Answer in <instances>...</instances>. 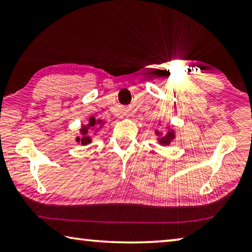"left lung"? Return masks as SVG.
<instances>
[{
	"mask_svg": "<svg viewBox=\"0 0 252 252\" xmlns=\"http://www.w3.org/2000/svg\"><path fill=\"white\" fill-rule=\"evenodd\" d=\"M172 134H173V132H170V133L167 136H164V138L160 139V143H162V144L170 143V141H171V139H172Z\"/></svg>",
	"mask_w": 252,
	"mask_h": 252,
	"instance_id": "1",
	"label": "left lung"
}]
</instances>
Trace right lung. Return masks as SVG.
Masks as SVG:
<instances>
[{"instance_id":"right-lung-1","label":"right lung","mask_w":252,"mask_h":252,"mask_svg":"<svg viewBox=\"0 0 252 252\" xmlns=\"http://www.w3.org/2000/svg\"><path fill=\"white\" fill-rule=\"evenodd\" d=\"M102 125H103V123H102L101 121H96L94 118H91L90 122H89V125L83 126L82 129H81V134H82V138H81V139L78 138L76 140H78V141H81V143H82V144L90 143L91 138H90V135H88V132L90 130L95 129V127H99Z\"/></svg>"}]
</instances>
